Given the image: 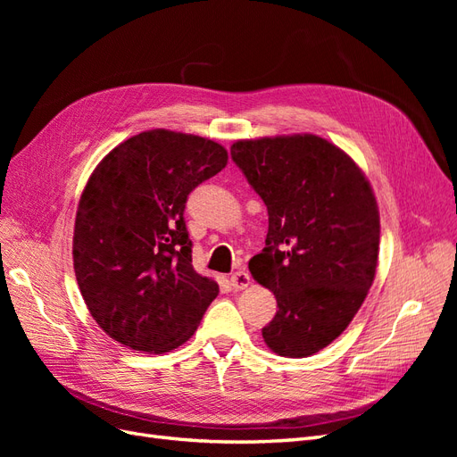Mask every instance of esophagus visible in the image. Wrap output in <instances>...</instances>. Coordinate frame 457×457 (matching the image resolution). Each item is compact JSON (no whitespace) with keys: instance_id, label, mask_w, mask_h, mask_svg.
<instances>
[{"instance_id":"esophagus-1","label":"esophagus","mask_w":457,"mask_h":457,"mask_svg":"<svg viewBox=\"0 0 457 457\" xmlns=\"http://www.w3.org/2000/svg\"><path fill=\"white\" fill-rule=\"evenodd\" d=\"M250 282H252V278H250V274H247L245 270H237V272L230 276V286L234 289H245L247 286H250Z\"/></svg>"}]
</instances>
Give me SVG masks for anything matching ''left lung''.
I'll list each match as a JSON object with an SVG mask.
<instances>
[{
	"label": "left lung",
	"mask_w": 457,
	"mask_h": 457,
	"mask_svg": "<svg viewBox=\"0 0 457 457\" xmlns=\"http://www.w3.org/2000/svg\"><path fill=\"white\" fill-rule=\"evenodd\" d=\"M230 156L269 212L250 261L278 305L262 339L280 356H311L343 334L376 278V196L353 158L316 135L238 141Z\"/></svg>",
	"instance_id": "8db88e82"
}]
</instances>
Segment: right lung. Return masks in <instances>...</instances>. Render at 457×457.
Masks as SVG:
<instances>
[{"label": "right lung", "instance_id": "add662e5", "mask_svg": "<svg viewBox=\"0 0 457 457\" xmlns=\"http://www.w3.org/2000/svg\"><path fill=\"white\" fill-rule=\"evenodd\" d=\"M198 135L143 131L103 158L81 192L74 270L106 334L133 351L170 353L195 334L219 286L192 267L188 195L227 165Z\"/></svg>", "mask_w": 457, "mask_h": 457}]
</instances>
